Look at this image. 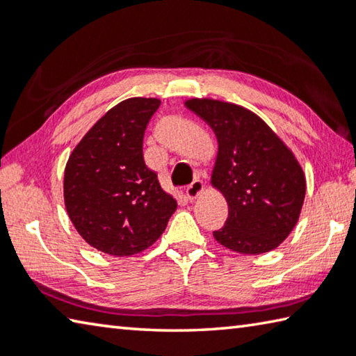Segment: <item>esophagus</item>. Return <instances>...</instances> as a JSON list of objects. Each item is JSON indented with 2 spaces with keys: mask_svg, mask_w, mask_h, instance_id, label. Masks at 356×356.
Returning <instances> with one entry per match:
<instances>
[{
  "mask_svg": "<svg viewBox=\"0 0 356 356\" xmlns=\"http://www.w3.org/2000/svg\"><path fill=\"white\" fill-rule=\"evenodd\" d=\"M202 193H204V184L201 182V180H195V182L186 186V190H185V195L190 201H195L197 196L202 195Z\"/></svg>",
  "mask_w": 356,
  "mask_h": 356,
  "instance_id": "obj_1",
  "label": "esophagus"
}]
</instances>
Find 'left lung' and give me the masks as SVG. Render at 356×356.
I'll use <instances>...</instances> for the list:
<instances>
[{"instance_id":"left-lung-1","label":"left lung","mask_w":356,"mask_h":356,"mask_svg":"<svg viewBox=\"0 0 356 356\" xmlns=\"http://www.w3.org/2000/svg\"><path fill=\"white\" fill-rule=\"evenodd\" d=\"M218 141L210 184L227 202L216 242L240 254H262L284 242L297 226L306 179L287 144L248 108L215 99H188Z\"/></svg>"}]
</instances>
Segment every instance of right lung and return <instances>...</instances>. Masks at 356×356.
<instances>
[{"label": "right lung", "mask_w": 356, "mask_h": 356, "mask_svg": "<svg viewBox=\"0 0 356 356\" xmlns=\"http://www.w3.org/2000/svg\"><path fill=\"white\" fill-rule=\"evenodd\" d=\"M154 97H131L108 110L67 160L64 204L76 232L105 254L129 257L152 246L177 201L160 186L143 156Z\"/></svg>", "instance_id": "obj_1"}]
</instances>
